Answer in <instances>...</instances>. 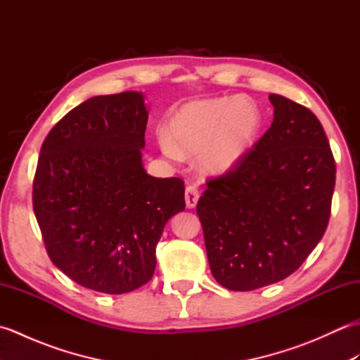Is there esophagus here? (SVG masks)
Segmentation results:
<instances>
[{
    "label": "esophagus",
    "mask_w": 360,
    "mask_h": 360,
    "mask_svg": "<svg viewBox=\"0 0 360 360\" xmlns=\"http://www.w3.org/2000/svg\"><path fill=\"white\" fill-rule=\"evenodd\" d=\"M198 200H200V188H198L195 184H188L186 187V204L188 209H193Z\"/></svg>",
    "instance_id": "34e87169"
}]
</instances>
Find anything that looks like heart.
Listing matches in <instances>:
<instances>
[{
    "label": "heart",
    "instance_id": "obj_1",
    "mask_svg": "<svg viewBox=\"0 0 360 360\" xmlns=\"http://www.w3.org/2000/svg\"><path fill=\"white\" fill-rule=\"evenodd\" d=\"M262 125L258 106L240 97H219L182 106L170 120V136L159 134L167 156L198 155L204 172L231 170L250 148Z\"/></svg>",
    "mask_w": 360,
    "mask_h": 360
}]
</instances>
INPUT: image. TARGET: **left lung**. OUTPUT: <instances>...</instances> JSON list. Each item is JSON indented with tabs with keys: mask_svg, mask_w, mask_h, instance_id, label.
Listing matches in <instances>:
<instances>
[{
	"mask_svg": "<svg viewBox=\"0 0 360 360\" xmlns=\"http://www.w3.org/2000/svg\"><path fill=\"white\" fill-rule=\"evenodd\" d=\"M274 122L196 204L213 277L254 290L294 274L331 215L335 160L316 114L271 94Z\"/></svg>",
	"mask_w": 360,
	"mask_h": 360,
	"instance_id": "1",
	"label": "left lung"
}]
</instances>
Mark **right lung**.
<instances>
[{"label": "right lung", "instance_id": "right-lung-1", "mask_svg": "<svg viewBox=\"0 0 360 360\" xmlns=\"http://www.w3.org/2000/svg\"><path fill=\"white\" fill-rule=\"evenodd\" d=\"M139 93L91 97L41 145L32 205L51 262L80 286L125 294L148 283L164 226L186 209L184 181L142 165Z\"/></svg>", "mask_w": 360, "mask_h": 360}]
</instances>
